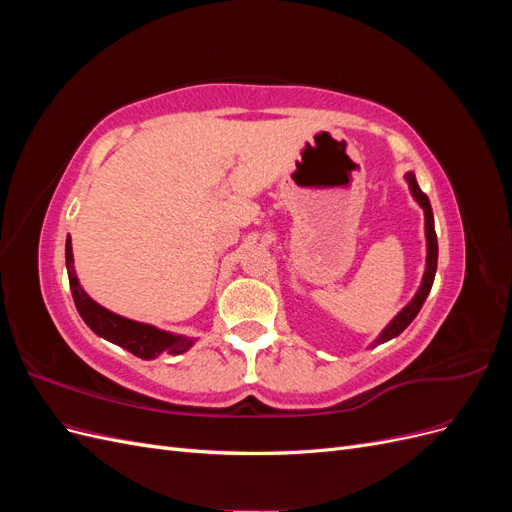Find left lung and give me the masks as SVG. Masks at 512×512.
Wrapping results in <instances>:
<instances>
[{
	"label": "left lung",
	"mask_w": 512,
	"mask_h": 512,
	"mask_svg": "<svg viewBox=\"0 0 512 512\" xmlns=\"http://www.w3.org/2000/svg\"><path fill=\"white\" fill-rule=\"evenodd\" d=\"M404 179L408 181V188H410V194L412 198L418 203V207L423 209L425 213V241H427V258H425V273H423V280H421V286H418L416 294L412 297V301L401 309V312L386 324V327L382 329V333L376 337V342L371 344L369 348H374L378 344H384L389 342V339L397 337L401 331H404L408 324L416 318V314L421 312V307L427 299V294L433 286V277H436V269H438V237H436V228H433V211H431V203L427 194H423V190L418 188L416 183V177L410 170V173L404 175Z\"/></svg>",
	"instance_id": "8db88e82"
}]
</instances>
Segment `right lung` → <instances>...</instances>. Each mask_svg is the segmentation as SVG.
<instances>
[{
    "label": "right lung",
    "mask_w": 512,
    "mask_h": 512,
    "mask_svg": "<svg viewBox=\"0 0 512 512\" xmlns=\"http://www.w3.org/2000/svg\"><path fill=\"white\" fill-rule=\"evenodd\" d=\"M66 269H68V280H70V290H72L76 309H79V314L85 320L87 327L96 335L104 337L106 342L121 346L123 350H128L134 356H138V359H145V361L158 359L160 354H183L196 344V337L177 335V333L153 327V324H147V322L130 320L126 316L111 312V309H106L91 299L83 290L79 277H76L70 235L66 239Z\"/></svg>",
    "instance_id": "1"
}]
</instances>
